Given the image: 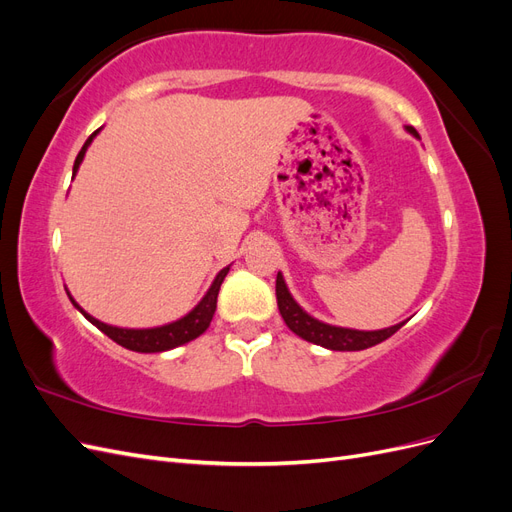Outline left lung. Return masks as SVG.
Masks as SVG:
<instances>
[{
	"label": "left lung",
	"instance_id": "left-lung-1",
	"mask_svg": "<svg viewBox=\"0 0 512 512\" xmlns=\"http://www.w3.org/2000/svg\"><path fill=\"white\" fill-rule=\"evenodd\" d=\"M406 130L416 136L418 132L412 126H406ZM275 294H277V307H280V314L286 322V327L297 333L305 342H312L316 346H322L327 350H365L376 346L384 339H389L393 333H397L406 322L393 324V327L378 329V331H359V329H346V327H335V324H327L314 316H309L305 309L292 299V294L284 282V275L277 273L275 280Z\"/></svg>",
	"mask_w": 512,
	"mask_h": 512
}]
</instances>
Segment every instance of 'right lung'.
<instances>
[{"mask_svg":"<svg viewBox=\"0 0 512 512\" xmlns=\"http://www.w3.org/2000/svg\"><path fill=\"white\" fill-rule=\"evenodd\" d=\"M100 130H96L85 141L83 149L79 151V156H76V160H74L72 175L79 173V166L85 158V151L91 145V141H94V138L98 136ZM228 271H230V265L224 267L218 275H215V280L209 286V290L205 292V297L198 301V305L192 309V312H188L183 318H179L175 322H168V324H162V327H151V329H123V327H113V324H106V322H102L94 316H89L85 309L72 299V294L68 290L66 292H68L72 305L79 309V312L91 324H94V327H98L104 335L111 337L113 342H117L119 346L134 350V352H164V350H173L177 346L192 342V339L200 337L209 329V324H211L213 314H215V307H218V292H220V286H222Z\"/></svg>","mask_w":512,"mask_h":512,"instance_id":"1","label":"right lung"}]
</instances>
